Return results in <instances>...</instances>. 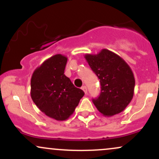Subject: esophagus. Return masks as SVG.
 Masks as SVG:
<instances>
[{"instance_id": "obj_1", "label": "esophagus", "mask_w": 159, "mask_h": 159, "mask_svg": "<svg viewBox=\"0 0 159 159\" xmlns=\"http://www.w3.org/2000/svg\"><path fill=\"white\" fill-rule=\"evenodd\" d=\"M81 89L84 90V92L86 94L87 93V87H86V86H83V87H81Z\"/></svg>"}]
</instances>
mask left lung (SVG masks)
<instances>
[{"mask_svg": "<svg viewBox=\"0 0 159 159\" xmlns=\"http://www.w3.org/2000/svg\"><path fill=\"white\" fill-rule=\"evenodd\" d=\"M100 80L101 93L93 102L101 114L111 116L122 112L134 95V74L129 66L115 53L102 49L97 54L84 56Z\"/></svg>", "mask_w": 159, "mask_h": 159, "instance_id": "1", "label": "left lung"}]
</instances>
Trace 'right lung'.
<instances>
[{
	"label": "right lung",
	"mask_w": 159,
	"mask_h": 159,
	"mask_svg": "<svg viewBox=\"0 0 159 159\" xmlns=\"http://www.w3.org/2000/svg\"><path fill=\"white\" fill-rule=\"evenodd\" d=\"M67 57L56 54L36 69L30 81V96L46 116L56 120H67L73 114L84 93L64 75Z\"/></svg>",
	"instance_id": "obj_1"
}]
</instances>
